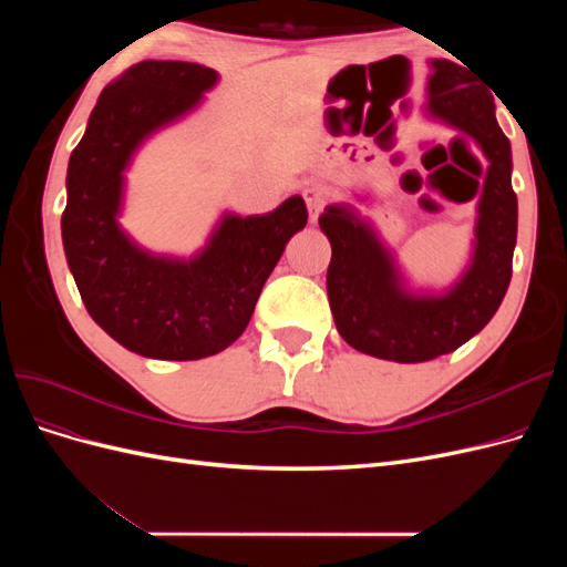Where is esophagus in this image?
Wrapping results in <instances>:
<instances>
[{"label": "esophagus", "mask_w": 567, "mask_h": 567, "mask_svg": "<svg viewBox=\"0 0 567 567\" xmlns=\"http://www.w3.org/2000/svg\"><path fill=\"white\" fill-rule=\"evenodd\" d=\"M302 198H305V203H307V210H310V221H317V217L321 215L323 205H326L323 192H319V188H305Z\"/></svg>", "instance_id": "esophagus-1"}]
</instances>
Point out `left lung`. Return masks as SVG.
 Returning a JSON list of instances; mask_svg holds the SVG:
<instances>
[{
    "label": "left lung",
    "instance_id": "8db88e82",
    "mask_svg": "<svg viewBox=\"0 0 567 567\" xmlns=\"http://www.w3.org/2000/svg\"><path fill=\"white\" fill-rule=\"evenodd\" d=\"M427 65L425 115L468 134L487 161L466 267L447 288H416L354 205L331 203L319 217L331 241L326 290L338 333L354 350L400 364L431 362L485 329L508 290L518 236L511 142L496 123L492 94L471 84L466 68L454 61L431 59Z\"/></svg>",
    "mask_w": 567,
    "mask_h": 567
}]
</instances>
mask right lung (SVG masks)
<instances>
[{
    "label": "right lung",
    "mask_w": 567,
    "mask_h": 567,
    "mask_svg": "<svg viewBox=\"0 0 567 567\" xmlns=\"http://www.w3.org/2000/svg\"><path fill=\"white\" fill-rule=\"evenodd\" d=\"M219 82L213 68L142 61L101 92L68 161L61 238L90 317L148 359L188 362L227 350L246 331L286 244L305 229L300 196L267 215L221 213L188 257L153 252L120 225L125 173L153 134L194 113Z\"/></svg>",
    "instance_id": "1"
}]
</instances>
